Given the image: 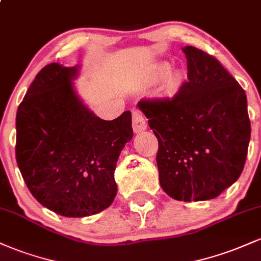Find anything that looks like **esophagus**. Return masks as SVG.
Listing matches in <instances>:
<instances>
[{"label":"esophagus","instance_id":"obj_1","mask_svg":"<svg viewBox=\"0 0 261 261\" xmlns=\"http://www.w3.org/2000/svg\"><path fill=\"white\" fill-rule=\"evenodd\" d=\"M133 127H134L135 134H139V133H141V131H143L147 128V124H146L145 116H143L142 113L137 109L133 112Z\"/></svg>","mask_w":261,"mask_h":261}]
</instances>
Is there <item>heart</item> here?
<instances>
[{
	"label": "heart",
	"mask_w": 261,
	"mask_h": 261,
	"mask_svg": "<svg viewBox=\"0 0 261 261\" xmlns=\"http://www.w3.org/2000/svg\"><path fill=\"white\" fill-rule=\"evenodd\" d=\"M168 71H169V65L167 64H162L157 67V73L160 74V76H163V74H166ZM180 81H181V74L179 72H173L170 73L168 77V85L170 87H174L176 85H179Z\"/></svg>",
	"instance_id": "obj_1"
}]
</instances>
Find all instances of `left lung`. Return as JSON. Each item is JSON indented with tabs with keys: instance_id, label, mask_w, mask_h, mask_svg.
<instances>
[{
	"instance_id": "obj_1",
	"label": "left lung",
	"mask_w": 261,
	"mask_h": 261,
	"mask_svg": "<svg viewBox=\"0 0 261 261\" xmlns=\"http://www.w3.org/2000/svg\"><path fill=\"white\" fill-rule=\"evenodd\" d=\"M188 82L173 98L141 100L158 139L164 193L178 201L215 199L237 181L250 140L247 95L214 56L184 46Z\"/></svg>"
}]
</instances>
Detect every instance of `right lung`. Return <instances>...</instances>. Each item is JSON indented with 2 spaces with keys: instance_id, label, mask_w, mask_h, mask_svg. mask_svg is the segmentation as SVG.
<instances>
[{
  "instance_id": "add662e5",
  "label": "right lung",
  "mask_w": 261,
  "mask_h": 261,
  "mask_svg": "<svg viewBox=\"0 0 261 261\" xmlns=\"http://www.w3.org/2000/svg\"><path fill=\"white\" fill-rule=\"evenodd\" d=\"M80 66L53 62L35 76L17 110L16 158L32 195L65 217H86L116 196V162L133 139L131 113L107 121L77 94Z\"/></svg>"
}]
</instances>
